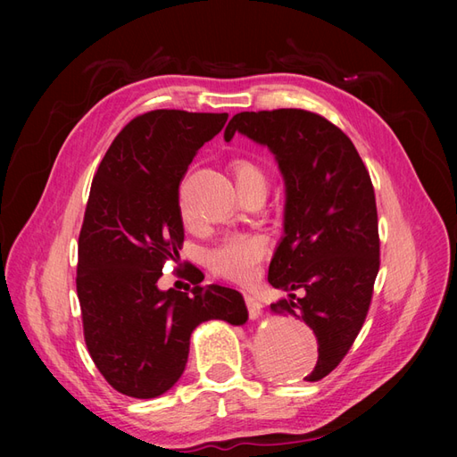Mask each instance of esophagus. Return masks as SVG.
Returning a JSON list of instances; mask_svg holds the SVG:
<instances>
[{
	"label": "esophagus",
	"instance_id": "1",
	"mask_svg": "<svg viewBox=\"0 0 457 457\" xmlns=\"http://www.w3.org/2000/svg\"><path fill=\"white\" fill-rule=\"evenodd\" d=\"M244 299H245V305H247V312H250V318H259L261 309H262V303L250 292H244Z\"/></svg>",
	"mask_w": 457,
	"mask_h": 457
}]
</instances>
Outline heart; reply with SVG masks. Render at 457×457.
Wrapping results in <instances>:
<instances>
[{
    "label": "heart",
    "mask_w": 457,
    "mask_h": 457,
    "mask_svg": "<svg viewBox=\"0 0 457 457\" xmlns=\"http://www.w3.org/2000/svg\"><path fill=\"white\" fill-rule=\"evenodd\" d=\"M234 181L238 190L261 187L267 188V175L257 163L250 160H237L232 163ZM183 223H190L188 212L181 210ZM267 240L252 232H232L220 238L207 253V262L215 274L234 282H250L259 274L261 262L267 257Z\"/></svg>",
    "instance_id": "obj_1"
}]
</instances>
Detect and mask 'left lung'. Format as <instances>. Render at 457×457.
Wrapping results in <instances>:
<instances>
[{"label":"left lung","instance_id":"left-lung-1","mask_svg":"<svg viewBox=\"0 0 457 457\" xmlns=\"http://www.w3.org/2000/svg\"><path fill=\"white\" fill-rule=\"evenodd\" d=\"M237 131L269 146L284 177V237L269 282L289 299L272 303L270 311L292 314L314 331L318 361L305 379L318 381L349 353L371 303L379 270L371 179L349 137L309 110L240 112L228 121L225 141Z\"/></svg>","mask_w":457,"mask_h":457}]
</instances>
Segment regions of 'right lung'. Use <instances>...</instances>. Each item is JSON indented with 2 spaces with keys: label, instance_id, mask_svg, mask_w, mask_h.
<instances>
[{
  "label": "right lung",
  "instance_id": "add662e5",
  "mask_svg": "<svg viewBox=\"0 0 457 457\" xmlns=\"http://www.w3.org/2000/svg\"><path fill=\"white\" fill-rule=\"evenodd\" d=\"M228 114L152 110L133 118L93 177L78 240L76 289L87 351L103 378L133 398H156L183 376L190 336L202 322L242 326L240 292L198 286L160 289L165 261L185 240L179 185Z\"/></svg>",
  "mask_w": 457,
  "mask_h": 457
}]
</instances>
